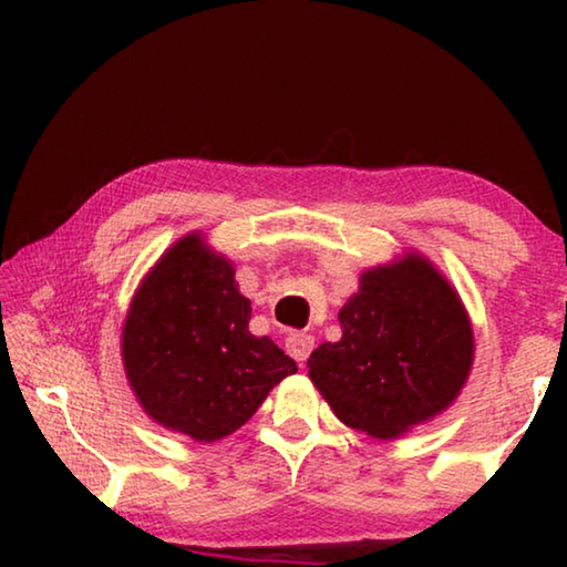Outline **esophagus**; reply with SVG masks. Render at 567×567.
<instances>
[{
    "instance_id": "1",
    "label": "esophagus",
    "mask_w": 567,
    "mask_h": 567,
    "mask_svg": "<svg viewBox=\"0 0 567 567\" xmlns=\"http://www.w3.org/2000/svg\"><path fill=\"white\" fill-rule=\"evenodd\" d=\"M285 348H287V352H290V358H295L297 362H305L307 358H310V352L315 348V338L305 332H292L290 338L285 340Z\"/></svg>"
}]
</instances>
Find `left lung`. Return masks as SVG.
I'll use <instances>...</instances> for the list:
<instances>
[{
	"label": "left lung",
	"mask_w": 567,
	"mask_h": 567,
	"mask_svg": "<svg viewBox=\"0 0 567 567\" xmlns=\"http://www.w3.org/2000/svg\"><path fill=\"white\" fill-rule=\"evenodd\" d=\"M338 318L340 342H322L307 368L344 425L395 437L445 410L467 380V315L445 277L417 255L364 272Z\"/></svg>",
	"instance_id": "1"
}]
</instances>
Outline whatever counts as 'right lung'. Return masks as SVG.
Listing matches in <instances>:
<instances>
[{
    "label": "right lung",
    "instance_id": "add662e5",
    "mask_svg": "<svg viewBox=\"0 0 567 567\" xmlns=\"http://www.w3.org/2000/svg\"><path fill=\"white\" fill-rule=\"evenodd\" d=\"M235 270L197 235L169 249L134 295L122 334L130 385L152 420L199 443L235 433L297 364L249 334Z\"/></svg>",
    "mask_w": 567,
    "mask_h": 567
}]
</instances>
